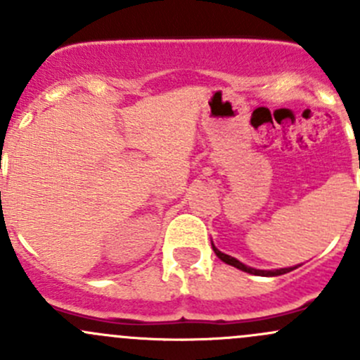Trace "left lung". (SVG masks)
Masks as SVG:
<instances>
[{
  "mask_svg": "<svg viewBox=\"0 0 360 360\" xmlns=\"http://www.w3.org/2000/svg\"><path fill=\"white\" fill-rule=\"evenodd\" d=\"M212 249H214V252H216V256L219 257L221 261H224L226 264H231V266L238 268V270H242V271H248V274L259 275V277H277V275L289 274V271H292L294 268H296V266H292V268H281V270H256V268L245 266L244 263H240V261L235 259V257H231V256H228V254L221 252L219 249H216V245H214V244H212Z\"/></svg>",
  "mask_w": 360,
  "mask_h": 360,
  "instance_id": "obj_1",
  "label": "left lung"
}]
</instances>
